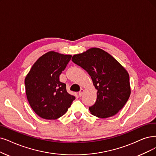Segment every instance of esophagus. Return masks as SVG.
Here are the masks:
<instances>
[{"label": "esophagus", "mask_w": 156, "mask_h": 156, "mask_svg": "<svg viewBox=\"0 0 156 156\" xmlns=\"http://www.w3.org/2000/svg\"><path fill=\"white\" fill-rule=\"evenodd\" d=\"M83 93H84V89L81 88V89H80V91L79 92V97H81V96L83 95Z\"/></svg>", "instance_id": "1"}]
</instances>
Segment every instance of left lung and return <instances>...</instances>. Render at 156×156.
Listing matches in <instances>:
<instances>
[{
    "label": "left lung",
    "mask_w": 156,
    "mask_h": 156,
    "mask_svg": "<svg viewBox=\"0 0 156 156\" xmlns=\"http://www.w3.org/2000/svg\"><path fill=\"white\" fill-rule=\"evenodd\" d=\"M72 61L88 73L97 90V101L89 108L91 114L106 118L118 113L131 93L126 68L111 54L96 47L73 55Z\"/></svg>",
    "instance_id": "left-lung-1"
}]
</instances>
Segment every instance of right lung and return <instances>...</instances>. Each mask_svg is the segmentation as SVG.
I'll use <instances>...</instances> for the list:
<instances>
[{
	"label": "right lung",
	"mask_w": 156,
	"mask_h": 156,
	"mask_svg": "<svg viewBox=\"0 0 156 156\" xmlns=\"http://www.w3.org/2000/svg\"><path fill=\"white\" fill-rule=\"evenodd\" d=\"M72 55L49 51L38 58L25 78L30 106L40 117L55 120L66 113L75 97L68 93L59 76Z\"/></svg>",
	"instance_id": "right-lung-1"
}]
</instances>
